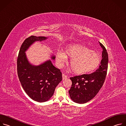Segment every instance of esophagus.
I'll return each instance as SVG.
<instances>
[{
	"label": "esophagus",
	"mask_w": 126,
	"mask_h": 126,
	"mask_svg": "<svg viewBox=\"0 0 126 126\" xmlns=\"http://www.w3.org/2000/svg\"><path fill=\"white\" fill-rule=\"evenodd\" d=\"M62 77H63V80H64V79H67V77L66 76V75H65V74H63V75H62Z\"/></svg>",
	"instance_id": "34e87169"
}]
</instances>
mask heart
<instances>
[{"mask_svg":"<svg viewBox=\"0 0 126 126\" xmlns=\"http://www.w3.org/2000/svg\"><path fill=\"white\" fill-rule=\"evenodd\" d=\"M71 58L70 65L73 73L78 75L86 74L95 70L101 62L100 55L88 47L78 44L68 46L65 51L58 52L56 59L59 67L63 66L67 58Z\"/></svg>","mask_w":126,"mask_h":126,"instance_id":"1","label":"heart"}]
</instances>
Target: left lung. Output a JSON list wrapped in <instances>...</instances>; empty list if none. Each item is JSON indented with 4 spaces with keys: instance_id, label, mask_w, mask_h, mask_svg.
<instances>
[{
    "instance_id": "left-lung-1",
    "label": "left lung",
    "mask_w": 126,
    "mask_h": 126,
    "mask_svg": "<svg viewBox=\"0 0 126 126\" xmlns=\"http://www.w3.org/2000/svg\"><path fill=\"white\" fill-rule=\"evenodd\" d=\"M103 49L102 59L99 68L94 72L70 78L72 85L68 91L72 101L79 104L85 103L92 99L103 85L107 72L108 56L105 47L99 42Z\"/></svg>"
}]
</instances>
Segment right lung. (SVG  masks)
<instances>
[{"instance_id":"1","label":"right lung","mask_w":126,"mask_h":126,"mask_svg":"<svg viewBox=\"0 0 126 126\" xmlns=\"http://www.w3.org/2000/svg\"><path fill=\"white\" fill-rule=\"evenodd\" d=\"M47 38L31 36L25 39L20 47L17 61L18 75L23 88L32 99L39 102L48 101L62 80L61 70L54 66L51 60L34 65L28 61L25 53L34 42ZM51 58L54 60L55 56Z\"/></svg>"}]
</instances>
